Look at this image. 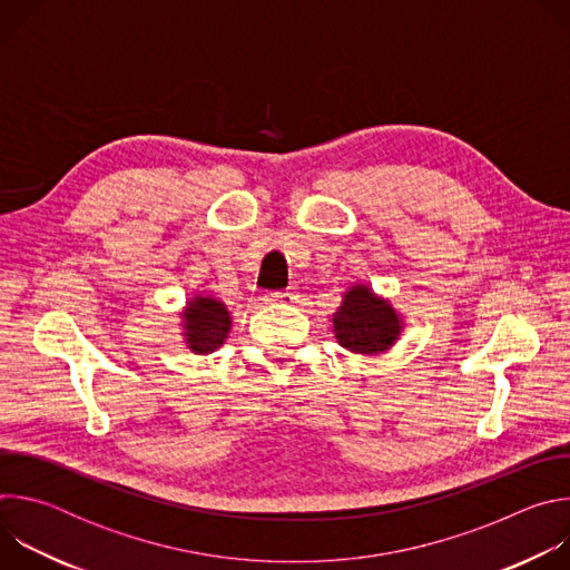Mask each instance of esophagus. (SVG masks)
Segmentation results:
<instances>
[{"label": "esophagus", "instance_id": "34e87169", "mask_svg": "<svg viewBox=\"0 0 570 570\" xmlns=\"http://www.w3.org/2000/svg\"><path fill=\"white\" fill-rule=\"evenodd\" d=\"M295 291H275V293H266L262 299L266 302V304H273V302H282V304H288V302H295Z\"/></svg>", "mask_w": 570, "mask_h": 570}]
</instances>
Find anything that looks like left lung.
I'll return each mask as SVG.
<instances>
[{"label": "left lung", "mask_w": 570, "mask_h": 570, "mask_svg": "<svg viewBox=\"0 0 570 570\" xmlns=\"http://www.w3.org/2000/svg\"><path fill=\"white\" fill-rule=\"evenodd\" d=\"M334 334L354 354H381L401 334L396 311L367 286H352L334 313Z\"/></svg>", "instance_id": "left-lung-1"}]
</instances>
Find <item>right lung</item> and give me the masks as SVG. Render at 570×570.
I'll list each match as a JSON object with an SVG mask.
<instances>
[{
  "label": "right lung",
  "mask_w": 570,
  "mask_h": 570,
  "mask_svg": "<svg viewBox=\"0 0 570 570\" xmlns=\"http://www.w3.org/2000/svg\"><path fill=\"white\" fill-rule=\"evenodd\" d=\"M185 338L191 352L209 354L223 345L229 334L232 317L220 299L194 297L183 311Z\"/></svg>",
  "instance_id": "1"
}]
</instances>
